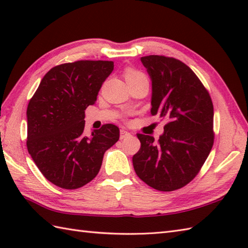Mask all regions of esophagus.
<instances>
[{
    "label": "esophagus",
    "instance_id": "34e87169",
    "mask_svg": "<svg viewBox=\"0 0 248 248\" xmlns=\"http://www.w3.org/2000/svg\"><path fill=\"white\" fill-rule=\"evenodd\" d=\"M131 134L128 132V131L125 130H120V140H124L125 138H128Z\"/></svg>",
    "mask_w": 248,
    "mask_h": 248
}]
</instances>
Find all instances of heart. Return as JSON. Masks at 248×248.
Returning <instances> with one entry per match:
<instances>
[{
	"mask_svg": "<svg viewBox=\"0 0 248 248\" xmlns=\"http://www.w3.org/2000/svg\"><path fill=\"white\" fill-rule=\"evenodd\" d=\"M124 78L125 80H127L128 84H133V83H138L140 81L147 80V77L143 72L133 69V68H128V69H125Z\"/></svg>",
	"mask_w": 248,
	"mask_h": 248,
	"instance_id": "heart-1",
	"label": "heart"
}]
</instances>
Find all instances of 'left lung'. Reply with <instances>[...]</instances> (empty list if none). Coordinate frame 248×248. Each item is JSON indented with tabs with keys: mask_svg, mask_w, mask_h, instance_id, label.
Listing matches in <instances>:
<instances>
[{
	"mask_svg": "<svg viewBox=\"0 0 248 248\" xmlns=\"http://www.w3.org/2000/svg\"><path fill=\"white\" fill-rule=\"evenodd\" d=\"M140 61L151 78V115L165 117L167 124L157 140L138 134L140 148L133 155V167L149 186L175 191L196 177L212 149V100L184 62L162 55Z\"/></svg>",
	"mask_w": 248,
	"mask_h": 248,
	"instance_id": "obj_1",
	"label": "left lung"
}]
</instances>
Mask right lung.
<instances>
[{
    "instance_id": "obj_1",
    "label": "right lung",
    "mask_w": 248,
    "mask_h": 248,
    "mask_svg": "<svg viewBox=\"0 0 248 248\" xmlns=\"http://www.w3.org/2000/svg\"><path fill=\"white\" fill-rule=\"evenodd\" d=\"M114 62L78 61L46 73L26 110L29 154L56 186L76 189L98 175L104 152L119 140V129L107 124L84 135L85 109L94 104Z\"/></svg>"
}]
</instances>
